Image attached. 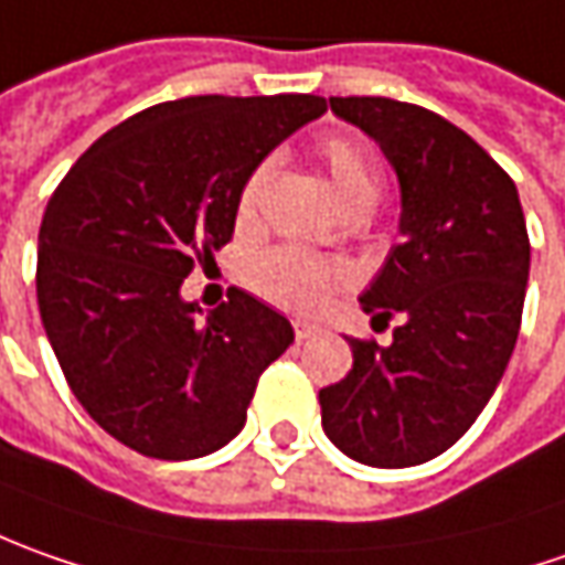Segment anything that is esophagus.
<instances>
[{
    "label": "esophagus",
    "mask_w": 565,
    "mask_h": 565,
    "mask_svg": "<svg viewBox=\"0 0 565 565\" xmlns=\"http://www.w3.org/2000/svg\"><path fill=\"white\" fill-rule=\"evenodd\" d=\"M321 328L319 324H312V321H294V334H297V341H309V338H316Z\"/></svg>",
    "instance_id": "34e87169"
}]
</instances>
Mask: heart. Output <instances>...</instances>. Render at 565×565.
I'll use <instances>...</instances> for the list:
<instances>
[{
    "label": "heart",
    "mask_w": 565,
    "mask_h": 565,
    "mask_svg": "<svg viewBox=\"0 0 565 565\" xmlns=\"http://www.w3.org/2000/svg\"><path fill=\"white\" fill-rule=\"evenodd\" d=\"M316 156L347 215H365L379 203L384 171H381L379 152L365 140L331 134V137H321ZM268 174H271V162H259L244 178L237 205H234L241 227L256 222ZM249 281L256 287V294H263L265 300H271L275 306H284L290 312H316L341 287L343 268L331 259L302 253L297 246H271L253 259Z\"/></svg>",
    "instance_id": "obj_1"
}]
</instances>
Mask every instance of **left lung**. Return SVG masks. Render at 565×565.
<instances>
[{
	"label": "left lung",
	"mask_w": 565,
	"mask_h": 565,
	"mask_svg": "<svg viewBox=\"0 0 565 565\" xmlns=\"http://www.w3.org/2000/svg\"><path fill=\"white\" fill-rule=\"evenodd\" d=\"M397 168L403 241L360 297L394 343L350 338L353 369L319 391L324 435L347 457L406 469L440 457L481 416L513 356L529 284V231L513 178L428 108L331 96Z\"/></svg>",
	"instance_id": "obj_1"
}]
</instances>
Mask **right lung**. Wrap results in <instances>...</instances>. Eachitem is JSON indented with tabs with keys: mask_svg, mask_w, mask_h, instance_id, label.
I'll return each instance as SVG.
<instances>
[{
	"mask_svg": "<svg viewBox=\"0 0 565 565\" xmlns=\"http://www.w3.org/2000/svg\"><path fill=\"white\" fill-rule=\"evenodd\" d=\"M328 103L309 93L186 96L111 127L40 224L36 302L89 418L152 459H196L246 422L294 343L281 312L231 287L200 319L181 284L234 234L244 178Z\"/></svg>",
	"mask_w": 565,
	"mask_h": 565,
	"instance_id": "obj_1",
	"label": "right lung"
}]
</instances>
